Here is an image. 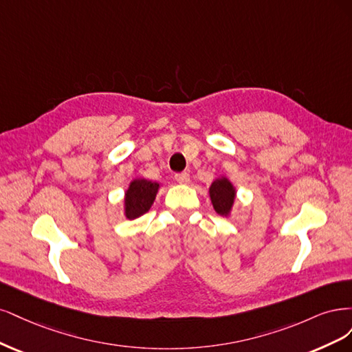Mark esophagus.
Listing matches in <instances>:
<instances>
[{
	"label": "esophagus",
	"instance_id": "obj_1",
	"mask_svg": "<svg viewBox=\"0 0 352 352\" xmlns=\"http://www.w3.org/2000/svg\"><path fill=\"white\" fill-rule=\"evenodd\" d=\"M175 179H177V183H179V184H188L190 183V175L187 173H179V174H175Z\"/></svg>",
	"mask_w": 352,
	"mask_h": 352
}]
</instances>
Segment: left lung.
Listing matches in <instances>:
<instances>
[{
    "instance_id": "obj_1",
    "label": "left lung",
    "mask_w": 352,
    "mask_h": 352,
    "mask_svg": "<svg viewBox=\"0 0 352 352\" xmlns=\"http://www.w3.org/2000/svg\"><path fill=\"white\" fill-rule=\"evenodd\" d=\"M209 197L214 212L221 217L230 218L236 199V187L228 177L219 175L212 181L209 187Z\"/></svg>"
}]
</instances>
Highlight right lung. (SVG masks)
Returning <instances> with one entry per match:
<instances>
[{
	"label": "right lung",
	"mask_w": 352,
	"mask_h": 352,
	"mask_svg": "<svg viewBox=\"0 0 352 352\" xmlns=\"http://www.w3.org/2000/svg\"><path fill=\"white\" fill-rule=\"evenodd\" d=\"M161 183L146 178H134L124 191L122 213L126 219H135L144 214L153 205Z\"/></svg>",
	"instance_id": "obj_1"
}]
</instances>
